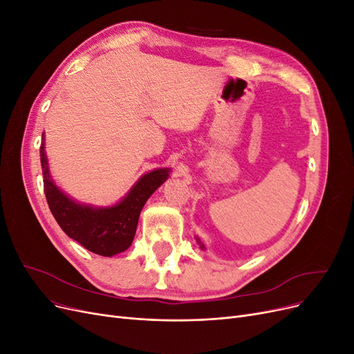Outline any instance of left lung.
<instances>
[{
  "instance_id": "obj_1",
  "label": "left lung",
  "mask_w": 354,
  "mask_h": 354,
  "mask_svg": "<svg viewBox=\"0 0 354 354\" xmlns=\"http://www.w3.org/2000/svg\"><path fill=\"white\" fill-rule=\"evenodd\" d=\"M196 241H198V243L201 245V248H202V250H205V246H203V243L201 242V239H199V238H196Z\"/></svg>"
}]
</instances>
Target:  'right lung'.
Here are the masks:
<instances>
[{
	"label": "right lung",
	"instance_id": "obj_1",
	"mask_svg": "<svg viewBox=\"0 0 354 354\" xmlns=\"http://www.w3.org/2000/svg\"><path fill=\"white\" fill-rule=\"evenodd\" d=\"M46 134L39 147L44 194L53 216L62 230L85 250L112 257L130 248L138 217L146 201L169 177L171 168H156L138 178L128 194L109 207H94L66 195L51 177L46 155Z\"/></svg>",
	"mask_w": 354,
	"mask_h": 354
}]
</instances>
